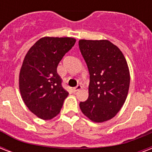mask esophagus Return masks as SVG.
<instances>
[{"instance_id":"obj_1","label":"esophagus","mask_w":152,"mask_h":152,"mask_svg":"<svg viewBox=\"0 0 152 152\" xmlns=\"http://www.w3.org/2000/svg\"><path fill=\"white\" fill-rule=\"evenodd\" d=\"M82 89V86L81 85H77V87H76L75 88H73L72 90H73L74 92H76V91H79Z\"/></svg>"}]
</instances>
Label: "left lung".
Returning a JSON list of instances; mask_svg holds the SVG:
<instances>
[{
	"label": "left lung",
	"mask_w": 152,
	"mask_h": 152,
	"mask_svg": "<svg viewBox=\"0 0 152 152\" xmlns=\"http://www.w3.org/2000/svg\"><path fill=\"white\" fill-rule=\"evenodd\" d=\"M90 74L88 98L80 102L82 113L94 122L112 119L127 98L130 73L125 56L106 39L79 41Z\"/></svg>",
	"instance_id": "left-lung-1"
}]
</instances>
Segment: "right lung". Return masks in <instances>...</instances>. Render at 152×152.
<instances>
[{"label":"right lung","instance_id":"right-lung-1","mask_svg":"<svg viewBox=\"0 0 152 152\" xmlns=\"http://www.w3.org/2000/svg\"><path fill=\"white\" fill-rule=\"evenodd\" d=\"M76 41L72 37H43L25 55L19 76L20 95L29 110L42 120L55 118L69 95L57 68Z\"/></svg>","mask_w":152,"mask_h":152}]
</instances>
